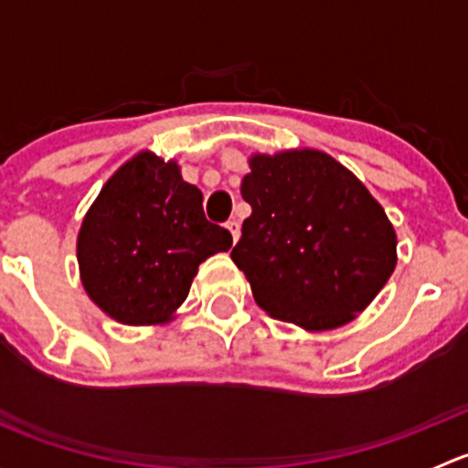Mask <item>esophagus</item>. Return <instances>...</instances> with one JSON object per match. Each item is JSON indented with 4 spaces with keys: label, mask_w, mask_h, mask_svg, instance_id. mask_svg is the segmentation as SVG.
Listing matches in <instances>:
<instances>
[{
    "label": "esophagus",
    "mask_w": 468,
    "mask_h": 468,
    "mask_svg": "<svg viewBox=\"0 0 468 468\" xmlns=\"http://www.w3.org/2000/svg\"><path fill=\"white\" fill-rule=\"evenodd\" d=\"M226 229H229L230 235H233V242H238V239H239V221L238 219L226 221Z\"/></svg>",
    "instance_id": "esophagus-1"
}]
</instances>
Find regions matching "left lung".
I'll list each match as a JSON object with an SVG mask.
<instances>
[{"label":"left lung","mask_w":468,"mask_h":468,"mask_svg":"<svg viewBox=\"0 0 468 468\" xmlns=\"http://www.w3.org/2000/svg\"><path fill=\"white\" fill-rule=\"evenodd\" d=\"M242 199L251 215L230 258L273 319L337 328L389 281L394 229L369 190L328 154L253 155Z\"/></svg>","instance_id":"left-lung-1"}]
</instances>
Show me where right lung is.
<instances>
[{
  "label": "right lung",
  "mask_w": 468,
  "mask_h": 468,
  "mask_svg": "<svg viewBox=\"0 0 468 468\" xmlns=\"http://www.w3.org/2000/svg\"><path fill=\"white\" fill-rule=\"evenodd\" d=\"M233 235L204 215V197L176 163L138 154L99 192L79 233L88 296L129 325L160 324L186 301L206 258Z\"/></svg>",
  "instance_id": "right-lung-1"
}]
</instances>
